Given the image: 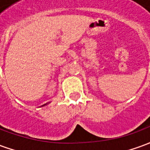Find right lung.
I'll list each match as a JSON object with an SVG mask.
<instances>
[{"label": "right lung", "mask_w": 150, "mask_h": 150, "mask_svg": "<svg viewBox=\"0 0 150 150\" xmlns=\"http://www.w3.org/2000/svg\"><path fill=\"white\" fill-rule=\"evenodd\" d=\"M46 104H43L42 106H45V105H46Z\"/></svg>", "instance_id": "1"}]
</instances>
